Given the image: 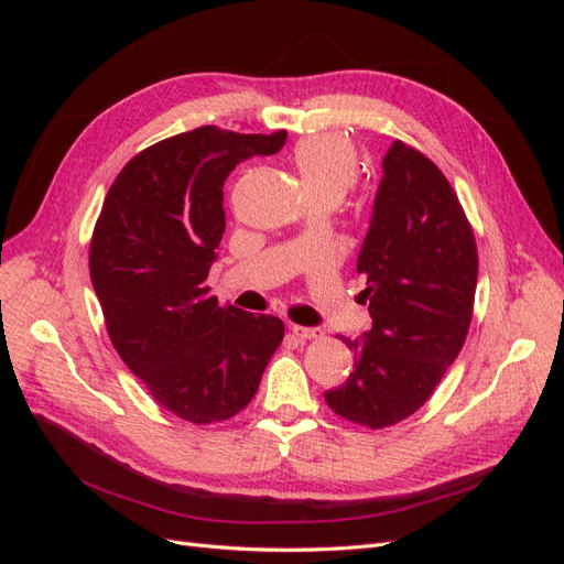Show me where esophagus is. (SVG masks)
<instances>
[{"mask_svg": "<svg viewBox=\"0 0 564 564\" xmlns=\"http://www.w3.org/2000/svg\"><path fill=\"white\" fill-rule=\"evenodd\" d=\"M289 332H292L294 338H301V340H311V338H317L322 334L317 327H301V324H292Z\"/></svg>", "mask_w": 564, "mask_h": 564, "instance_id": "1", "label": "esophagus"}]
</instances>
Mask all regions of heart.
<instances>
[{
  "label": "heart",
  "instance_id": "1",
  "mask_svg": "<svg viewBox=\"0 0 564 564\" xmlns=\"http://www.w3.org/2000/svg\"><path fill=\"white\" fill-rule=\"evenodd\" d=\"M294 162L308 195H344L357 181V172H360L355 145L340 133L305 135L294 148Z\"/></svg>",
  "mask_w": 564,
  "mask_h": 564
}]
</instances>
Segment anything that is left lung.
I'll use <instances>...</instances> for the list:
<instances>
[{"instance_id": "8db88e82", "label": "left lung", "mask_w": 564, "mask_h": 564, "mask_svg": "<svg viewBox=\"0 0 564 564\" xmlns=\"http://www.w3.org/2000/svg\"><path fill=\"white\" fill-rule=\"evenodd\" d=\"M381 166L357 256L371 329L340 336L355 369L324 392L338 416L369 429L412 416L431 398L464 348L477 284L475 235L440 169L402 141Z\"/></svg>"}]
</instances>
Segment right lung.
<instances>
[{
  "label": "right lung",
  "instance_id": "right-lung-1",
  "mask_svg": "<svg viewBox=\"0 0 564 564\" xmlns=\"http://www.w3.org/2000/svg\"><path fill=\"white\" fill-rule=\"evenodd\" d=\"M286 131L199 127L139 152L110 185L89 270L115 350L150 395L193 423L226 421L251 402L284 336L275 315L220 308L207 278L226 230L224 183Z\"/></svg>",
  "mask_w": 564,
  "mask_h": 564
}]
</instances>
